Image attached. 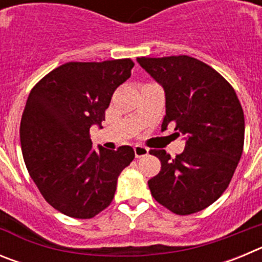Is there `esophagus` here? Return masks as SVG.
Returning a JSON list of instances; mask_svg holds the SVG:
<instances>
[{"label": "esophagus", "mask_w": 262, "mask_h": 262, "mask_svg": "<svg viewBox=\"0 0 262 262\" xmlns=\"http://www.w3.org/2000/svg\"><path fill=\"white\" fill-rule=\"evenodd\" d=\"M134 152H135L136 157H143V156H147L149 149L143 147V145H135V147H134Z\"/></svg>", "instance_id": "34e87169"}]
</instances>
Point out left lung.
Listing matches in <instances>:
<instances>
[{
  "label": "left lung",
  "mask_w": 262,
  "mask_h": 262,
  "mask_svg": "<svg viewBox=\"0 0 262 262\" xmlns=\"http://www.w3.org/2000/svg\"><path fill=\"white\" fill-rule=\"evenodd\" d=\"M163 85L166 114L161 128L173 123L186 135L182 154L170 157L151 149L161 170L148 181L155 200L177 215L209 207L226 191L244 148V113L236 92L221 73L187 55L138 57Z\"/></svg>",
  "instance_id": "8db88e82"
}]
</instances>
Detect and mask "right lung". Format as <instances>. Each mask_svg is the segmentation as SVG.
<instances>
[{"label": "right lung", "mask_w": 262, "mask_h": 262, "mask_svg": "<svg viewBox=\"0 0 262 262\" xmlns=\"http://www.w3.org/2000/svg\"><path fill=\"white\" fill-rule=\"evenodd\" d=\"M134 66L131 59L66 62L30 92L19 128L23 159L43 198L64 215L90 219L108 207L118 176L135 157L129 145L93 151L89 134Z\"/></svg>", "instance_id": "right-lung-1"}]
</instances>
